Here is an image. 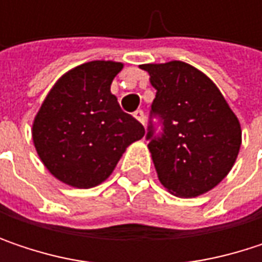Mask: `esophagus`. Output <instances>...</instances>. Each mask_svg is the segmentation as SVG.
I'll list each match as a JSON object with an SVG mask.
<instances>
[{"instance_id":"esophagus-1","label":"esophagus","mask_w":262,"mask_h":262,"mask_svg":"<svg viewBox=\"0 0 262 262\" xmlns=\"http://www.w3.org/2000/svg\"><path fill=\"white\" fill-rule=\"evenodd\" d=\"M133 117H135L141 124H144V123H145V115H144V112H142L141 109L135 111V112H133Z\"/></svg>"}]
</instances>
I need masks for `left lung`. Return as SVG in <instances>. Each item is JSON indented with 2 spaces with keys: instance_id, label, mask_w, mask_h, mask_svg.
Masks as SVG:
<instances>
[{
  "instance_id": "left-lung-1",
  "label": "left lung",
  "mask_w": 262,
  "mask_h": 262,
  "mask_svg": "<svg viewBox=\"0 0 262 262\" xmlns=\"http://www.w3.org/2000/svg\"><path fill=\"white\" fill-rule=\"evenodd\" d=\"M141 70L156 89L145 139L159 181L185 199L212 189L231 171L239 151L235 114L219 88L185 62L147 63Z\"/></svg>"
}]
</instances>
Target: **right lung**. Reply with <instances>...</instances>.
Returning <instances> with one entry per match:
<instances>
[{"label": "right lung", "mask_w": 262, "mask_h": 262, "mask_svg": "<svg viewBox=\"0 0 262 262\" xmlns=\"http://www.w3.org/2000/svg\"><path fill=\"white\" fill-rule=\"evenodd\" d=\"M123 63L94 60L57 80L42 103L33 142L48 171L76 188L106 181L144 126L121 111L111 84Z\"/></svg>", "instance_id": "right-lung-1"}]
</instances>
